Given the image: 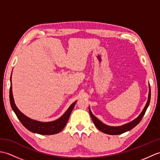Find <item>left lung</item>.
<instances>
[{
  "mask_svg": "<svg viewBox=\"0 0 160 160\" xmlns=\"http://www.w3.org/2000/svg\"><path fill=\"white\" fill-rule=\"evenodd\" d=\"M150 100H151V88H150V85H149V93H148V100H147V104L145 105L143 111H142V113L136 119H135L134 120H132L131 122H128V123L125 124L124 125L119 126V127H111V126H108L107 124L102 123V122L98 120L96 117L94 116L93 113H91L90 108L89 107V113L94 124L96 125V127L99 129L100 131L108 135H120L122 133H124L125 132L131 130V129L133 128L135 126H137L139 123H140V122L141 121L142 118H143V116L145 114L146 111L147 109L149 103H150Z\"/></svg>",
  "mask_w": 160,
  "mask_h": 160,
  "instance_id": "obj_1",
  "label": "left lung"
}]
</instances>
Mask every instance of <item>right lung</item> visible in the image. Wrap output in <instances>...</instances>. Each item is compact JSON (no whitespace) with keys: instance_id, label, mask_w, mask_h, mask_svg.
Wrapping results in <instances>:
<instances>
[{"instance_id":"add662e5","label":"right lung","mask_w":160,"mask_h":160,"mask_svg":"<svg viewBox=\"0 0 160 160\" xmlns=\"http://www.w3.org/2000/svg\"><path fill=\"white\" fill-rule=\"evenodd\" d=\"M11 86H10L9 90V100L10 104L13 112L16 113L17 118L21 122L22 124L27 129H28L32 132L38 133L40 135H53L58 133L65 127L70 115L72 112L75 104L76 103V101L71 105L69 108L65 111L62 116L60 118L52 122H42L40 121H37L32 120V119L27 117L25 115H24L22 112H20V110L17 108L16 105L14 102L13 100V93H12V76H11Z\"/></svg>"}]
</instances>
